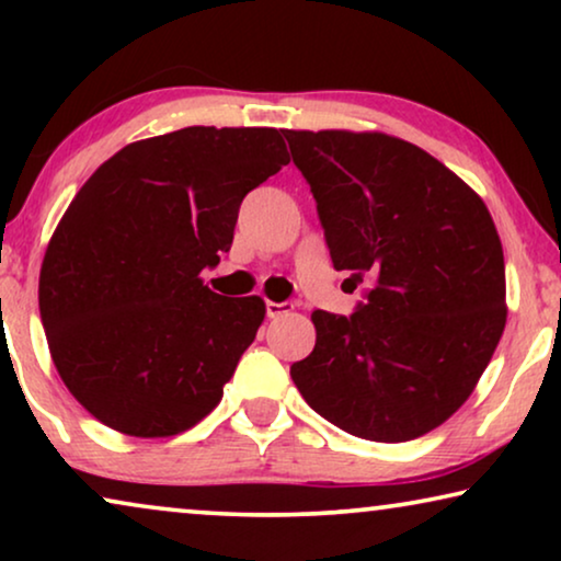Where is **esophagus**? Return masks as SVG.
<instances>
[{"instance_id": "34e87169", "label": "esophagus", "mask_w": 561, "mask_h": 561, "mask_svg": "<svg viewBox=\"0 0 561 561\" xmlns=\"http://www.w3.org/2000/svg\"><path fill=\"white\" fill-rule=\"evenodd\" d=\"M265 311H267V317L275 319V317H280V313H288V311H290V304H275V301H267V304H265Z\"/></svg>"}]
</instances>
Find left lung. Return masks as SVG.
<instances>
[{"instance_id":"1","label":"left lung","mask_w":561,"mask_h":561,"mask_svg":"<svg viewBox=\"0 0 561 561\" xmlns=\"http://www.w3.org/2000/svg\"><path fill=\"white\" fill-rule=\"evenodd\" d=\"M329 255L370 278L352 317L313 311L317 344L290 378L334 426L409 442L442 426L501 342L503 244L488 206L426 150L386 133L283 129Z\"/></svg>"}]
</instances>
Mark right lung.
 Here are the masks:
<instances>
[{"label":"right lung","mask_w":561,"mask_h":561,"mask_svg":"<svg viewBox=\"0 0 561 561\" xmlns=\"http://www.w3.org/2000/svg\"><path fill=\"white\" fill-rule=\"evenodd\" d=\"M288 160L273 127H186L129 142L73 196L37 298L60 380L104 426L160 439L221 401L265 301L214 294L202 271Z\"/></svg>","instance_id":"add662e5"}]
</instances>
